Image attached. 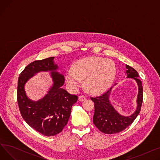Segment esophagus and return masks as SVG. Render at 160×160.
<instances>
[{"label":"esophagus","mask_w":160,"mask_h":160,"mask_svg":"<svg viewBox=\"0 0 160 160\" xmlns=\"http://www.w3.org/2000/svg\"><path fill=\"white\" fill-rule=\"evenodd\" d=\"M86 100V97L83 96V95H80L79 97H78V100L80 102H82L83 101V100Z\"/></svg>","instance_id":"1"}]
</instances>
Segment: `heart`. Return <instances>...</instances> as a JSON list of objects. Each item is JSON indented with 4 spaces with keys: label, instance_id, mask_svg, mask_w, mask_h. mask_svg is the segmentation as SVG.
I'll return each mask as SVG.
<instances>
[{
    "label": "heart",
    "instance_id": "1",
    "mask_svg": "<svg viewBox=\"0 0 160 160\" xmlns=\"http://www.w3.org/2000/svg\"><path fill=\"white\" fill-rule=\"evenodd\" d=\"M115 75L114 63L102 58L91 57L76 63L67 70L66 80L72 89H77L84 79V84L93 93H100L110 86Z\"/></svg>",
    "mask_w": 160,
    "mask_h": 160
}]
</instances>
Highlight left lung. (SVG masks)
Masks as SVG:
<instances>
[{"mask_svg": "<svg viewBox=\"0 0 160 160\" xmlns=\"http://www.w3.org/2000/svg\"><path fill=\"white\" fill-rule=\"evenodd\" d=\"M127 78L135 80L138 85V95L137 98L138 106L136 110L130 116L125 117L117 112L110 102L111 89L100 96L91 97L92 101L94 102L95 113L93 116V123L100 131L106 134H113L119 133L128 127L134 121L139 115L142 102V82L139 79V74L130 66L127 65Z\"/></svg>", "mask_w": 160, "mask_h": 160, "instance_id": "left-lung-1", "label": "left lung"}]
</instances>
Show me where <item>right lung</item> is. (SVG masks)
I'll return each mask as SVG.
<instances>
[{
    "instance_id": "add662e5",
    "label": "right lung",
    "mask_w": 160,
    "mask_h": 160,
    "mask_svg": "<svg viewBox=\"0 0 160 160\" xmlns=\"http://www.w3.org/2000/svg\"><path fill=\"white\" fill-rule=\"evenodd\" d=\"M54 57L36 60L28 65L19 74L18 86V102L23 119L37 132L46 136L60 133L67 124L72 106L77 102L78 97L71 95L62 86L64 77L56 71ZM41 71H50L53 86L48 93L38 102L28 98L24 91L26 82L35 73Z\"/></svg>"
}]
</instances>
